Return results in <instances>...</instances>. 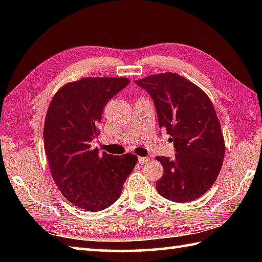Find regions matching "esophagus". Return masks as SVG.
Returning <instances> with one entry per match:
<instances>
[{
    "instance_id": "obj_1",
    "label": "esophagus",
    "mask_w": 262,
    "mask_h": 262,
    "mask_svg": "<svg viewBox=\"0 0 262 262\" xmlns=\"http://www.w3.org/2000/svg\"><path fill=\"white\" fill-rule=\"evenodd\" d=\"M146 162H148V158H144V157L138 158V163H140V164L146 163Z\"/></svg>"
}]
</instances>
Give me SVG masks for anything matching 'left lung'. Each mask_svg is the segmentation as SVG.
Returning <instances> with one entry per match:
<instances>
[{"label": "left lung", "instance_id": "1", "mask_svg": "<svg viewBox=\"0 0 262 262\" xmlns=\"http://www.w3.org/2000/svg\"><path fill=\"white\" fill-rule=\"evenodd\" d=\"M152 97L160 128L171 136L174 158L158 157L163 176L158 192L187 203L208 191L219 177L225 154L221 122L209 97L177 73L153 74L135 81Z\"/></svg>", "mask_w": 262, "mask_h": 262}]
</instances>
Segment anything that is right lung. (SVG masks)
Returning a JSON list of instances; mask_svg holds the SVG:
<instances>
[{"mask_svg": "<svg viewBox=\"0 0 262 262\" xmlns=\"http://www.w3.org/2000/svg\"><path fill=\"white\" fill-rule=\"evenodd\" d=\"M128 83L126 77H83L66 83L49 103L43 126L49 170L63 196L82 209L113 205L137 163L134 154H99L91 147L103 108Z\"/></svg>", "mask_w": 262, "mask_h": 262, "instance_id": "obj_1", "label": "right lung"}]
</instances>
